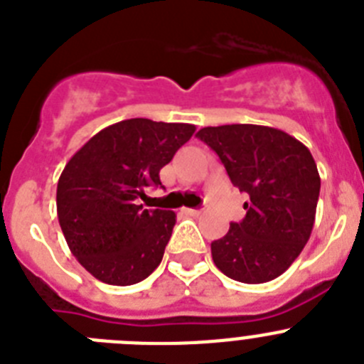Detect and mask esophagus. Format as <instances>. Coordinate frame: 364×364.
<instances>
[{
	"label": "esophagus",
	"mask_w": 364,
	"mask_h": 364,
	"mask_svg": "<svg viewBox=\"0 0 364 364\" xmlns=\"http://www.w3.org/2000/svg\"><path fill=\"white\" fill-rule=\"evenodd\" d=\"M186 213L191 215V217H198V215L204 213V210H186Z\"/></svg>",
	"instance_id": "obj_1"
}]
</instances>
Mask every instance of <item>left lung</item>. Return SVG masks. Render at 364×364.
<instances>
[{"mask_svg": "<svg viewBox=\"0 0 364 364\" xmlns=\"http://www.w3.org/2000/svg\"><path fill=\"white\" fill-rule=\"evenodd\" d=\"M197 138L250 197L246 217L211 242L215 266L246 284L277 279L301 255L314 228L321 176L310 149L284 131L253 124L204 127Z\"/></svg>", "mask_w": 364, "mask_h": 364, "instance_id": "obj_1", "label": "left lung"}]
</instances>
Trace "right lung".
I'll return each instance as SVG.
<instances>
[{
    "label": "right lung",
    "instance_id": "obj_1",
    "mask_svg": "<svg viewBox=\"0 0 364 364\" xmlns=\"http://www.w3.org/2000/svg\"><path fill=\"white\" fill-rule=\"evenodd\" d=\"M195 133L191 124L131 118L74 153L58 180L56 208L69 250L105 284L144 281L162 262L176 215L144 210L146 189Z\"/></svg>",
    "mask_w": 364,
    "mask_h": 364
}]
</instances>
